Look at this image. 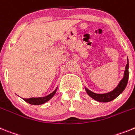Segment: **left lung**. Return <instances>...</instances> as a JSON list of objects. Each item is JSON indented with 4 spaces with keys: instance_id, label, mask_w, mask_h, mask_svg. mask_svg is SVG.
<instances>
[{
    "instance_id": "1",
    "label": "left lung",
    "mask_w": 135,
    "mask_h": 135,
    "mask_svg": "<svg viewBox=\"0 0 135 135\" xmlns=\"http://www.w3.org/2000/svg\"><path fill=\"white\" fill-rule=\"evenodd\" d=\"M128 76H129V74H128V60L127 64L126 65V69H125V71H124V77L121 80V81L119 82L118 86L113 91H111L109 93L99 94L94 93L87 88H85V90H86L88 94L90 97H92V98H94V100H97V101L103 102V103L111 101L115 98H117L124 91L128 84Z\"/></svg>"
}]
</instances>
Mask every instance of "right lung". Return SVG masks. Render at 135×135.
<instances>
[{
  "instance_id": "obj_1",
  "label": "right lung",
  "mask_w": 135,
  "mask_h": 135,
  "mask_svg": "<svg viewBox=\"0 0 135 135\" xmlns=\"http://www.w3.org/2000/svg\"><path fill=\"white\" fill-rule=\"evenodd\" d=\"M56 90L54 91L52 93H51L49 95L46 96V97H38V98H23L26 102L30 103L31 105H41L43 103H46L47 101L50 100L52 97H54V95L55 94L56 92Z\"/></svg>"
}]
</instances>
